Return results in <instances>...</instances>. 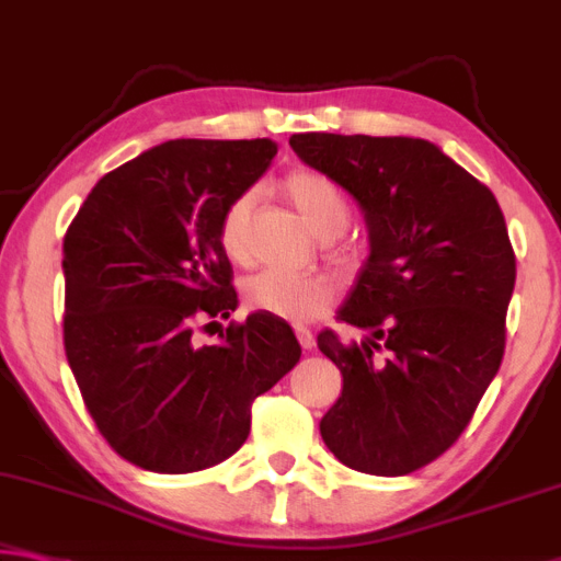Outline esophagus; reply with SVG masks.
<instances>
[{
    "instance_id": "obj_1",
    "label": "esophagus",
    "mask_w": 561,
    "mask_h": 561,
    "mask_svg": "<svg viewBox=\"0 0 561 561\" xmlns=\"http://www.w3.org/2000/svg\"><path fill=\"white\" fill-rule=\"evenodd\" d=\"M297 340H299V344L305 346V350H314V334L309 332L307 327H297Z\"/></svg>"
}]
</instances>
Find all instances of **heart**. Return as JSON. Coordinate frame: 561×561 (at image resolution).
<instances>
[{
	"label": "heart",
	"instance_id": "1",
	"mask_svg": "<svg viewBox=\"0 0 561 561\" xmlns=\"http://www.w3.org/2000/svg\"><path fill=\"white\" fill-rule=\"evenodd\" d=\"M282 192L319 239L342 237L344 229L350 227V202L329 176L301 169L282 182ZM249 211H252V194H244V197L229 204L225 217H221L219 244L232 260L244 256ZM334 295L336 282L327 274L264 270L244 282V299L249 307L295 324L312 322L332 305Z\"/></svg>",
	"mask_w": 561,
	"mask_h": 561
}]
</instances>
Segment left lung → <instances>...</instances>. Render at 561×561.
Wrapping results in <instances>:
<instances>
[{
	"label": "left lung",
	"mask_w": 561,
	"mask_h": 561,
	"mask_svg": "<svg viewBox=\"0 0 561 561\" xmlns=\"http://www.w3.org/2000/svg\"><path fill=\"white\" fill-rule=\"evenodd\" d=\"M289 145L357 202L369 232L336 312L367 334L317 336L344 379L319 432L357 472L409 474L457 442L500 371L517 279L504 215L426 139L307 131Z\"/></svg>",
	"instance_id": "1"
}]
</instances>
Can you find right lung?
I'll use <instances>...</instances> for the list:
<instances>
[{"instance_id":"obj_1","label":"right lung","mask_w":561,"mask_h":561,"mask_svg":"<svg viewBox=\"0 0 561 561\" xmlns=\"http://www.w3.org/2000/svg\"><path fill=\"white\" fill-rule=\"evenodd\" d=\"M274 154L270 139H169L104 174L67 229V362L102 437L149 472L232 457L254 399L301 357L262 312L217 344L192 334L239 305L219 225Z\"/></svg>"}]
</instances>
